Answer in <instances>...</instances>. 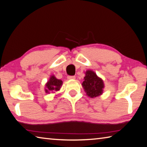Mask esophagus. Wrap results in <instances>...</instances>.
<instances>
[{"label": "esophagus", "instance_id": "1", "mask_svg": "<svg viewBox=\"0 0 147 147\" xmlns=\"http://www.w3.org/2000/svg\"><path fill=\"white\" fill-rule=\"evenodd\" d=\"M75 78L76 77L74 76H67L68 80H74V79H75Z\"/></svg>", "mask_w": 147, "mask_h": 147}]
</instances>
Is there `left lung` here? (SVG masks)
I'll return each mask as SVG.
<instances>
[{
  "mask_svg": "<svg viewBox=\"0 0 147 147\" xmlns=\"http://www.w3.org/2000/svg\"><path fill=\"white\" fill-rule=\"evenodd\" d=\"M85 74L84 81L82 85L88 96L93 98L102 94L104 88L102 79L91 70H87Z\"/></svg>",
  "mask_w": 147,
  "mask_h": 147,
  "instance_id": "obj_1",
  "label": "left lung"
}]
</instances>
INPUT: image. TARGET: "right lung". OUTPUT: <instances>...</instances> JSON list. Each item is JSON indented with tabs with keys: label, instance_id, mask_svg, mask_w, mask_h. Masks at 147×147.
<instances>
[{
	"label": "right lung",
	"instance_id": "1",
	"mask_svg": "<svg viewBox=\"0 0 147 147\" xmlns=\"http://www.w3.org/2000/svg\"><path fill=\"white\" fill-rule=\"evenodd\" d=\"M62 83L61 80L57 79L54 75L51 76L49 80L46 84V89H45V91L46 93H49L51 91H58L60 89Z\"/></svg>",
	"mask_w": 147,
	"mask_h": 147
}]
</instances>
